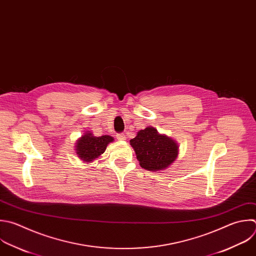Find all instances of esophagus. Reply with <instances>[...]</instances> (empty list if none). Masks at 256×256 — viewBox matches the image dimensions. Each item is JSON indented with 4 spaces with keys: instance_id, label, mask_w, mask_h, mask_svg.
Here are the masks:
<instances>
[{
    "instance_id": "obj_1",
    "label": "esophagus",
    "mask_w": 256,
    "mask_h": 256,
    "mask_svg": "<svg viewBox=\"0 0 256 256\" xmlns=\"http://www.w3.org/2000/svg\"><path fill=\"white\" fill-rule=\"evenodd\" d=\"M116 138H118V140H124L126 138L124 134H116Z\"/></svg>"
}]
</instances>
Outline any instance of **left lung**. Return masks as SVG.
Returning <instances> with one entry per match:
<instances>
[{
  "mask_svg": "<svg viewBox=\"0 0 256 256\" xmlns=\"http://www.w3.org/2000/svg\"><path fill=\"white\" fill-rule=\"evenodd\" d=\"M142 168L158 171L171 164L178 156V146L170 138L158 134L154 128H146L130 140Z\"/></svg>",
  "mask_w": 256,
  "mask_h": 256,
  "instance_id": "left-lung-1",
  "label": "left lung"
}]
</instances>
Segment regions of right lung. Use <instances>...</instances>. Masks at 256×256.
I'll list each match as a JSON object with an SVG mask.
<instances>
[{
  "label": "right lung",
  "mask_w": 256,
  "mask_h": 256,
  "mask_svg": "<svg viewBox=\"0 0 256 256\" xmlns=\"http://www.w3.org/2000/svg\"><path fill=\"white\" fill-rule=\"evenodd\" d=\"M114 138L110 136H94L92 134L88 132L78 140L76 144V154L81 160L92 162L94 158L104 152L108 144Z\"/></svg>",
  "instance_id": "right-lung-1"
}]
</instances>
